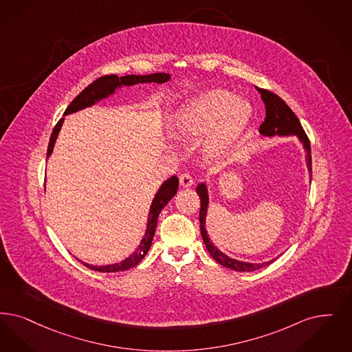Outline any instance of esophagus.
Segmentation results:
<instances>
[{
    "label": "esophagus",
    "mask_w": 352,
    "mask_h": 352,
    "mask_svg": "<svg viewBox=\"0 0 352 352\" xmlns=\"http://www.w3.org/2000/svg\"><path fill=\"white\" fill-rule=\"evenodd\" d=\"M179 183H181L182 187H191L194 184V179H192V177L190 174L184 173V174L179 177Z\"/></svg>",
    "instance_id": "34e87169"
}]
</instances>
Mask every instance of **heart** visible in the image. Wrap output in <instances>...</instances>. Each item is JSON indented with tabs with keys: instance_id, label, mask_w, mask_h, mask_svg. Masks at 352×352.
Returning <instances> with one entry per match:
<instances>
[{
	"instance_id": "heart-1",
	"label": "heart",
	"mask_w": 352,
	"mask_h": 352,
	"mask_svg": "<svg viewBox=\"0 0 352 352\" xmlns=\"http://www.w3.org/2000/svg\"><path fill=\"white\" fill-rule=\"evenodd\" d=\"M252 104L226 89H210L191 99L175 115V133L187 140L209 132L203 149L210 157H221L241 139L252 119Z\"/></svg>"
}]
</instances>
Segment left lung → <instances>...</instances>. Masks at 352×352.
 <instances>
[{"label": "left lung", "instance_id": "1", "mask_svg": "<svg viewBox=\"0 0 352 352\" xmlns=\"http://www.w3.org/2000/svg\"><path fill=\"white\" fill-rule=\"evenodd\" d=\"M256 90L261 94V98L265 102L266 106V119L265 122L259 126V133L262 136H292L295 135L296 138L302 144L304 149H305V160H307V166L310 174V179H311V153H310V142L307 133L304 132L300 120L297 119L295 113L289 109V106L276 94H274L272 91L266 90V89H261L256 87ZM197 192L200 197V212H199V221H200V232H201V237L204 241V245L208 250V253L211 254L212 258L220 263L224 267L239 271V272H250L255 271L259 268L266 267L270 263H272L275 259H271L268 262H262V263H250V262H242L239 259H233L230 256H228L226 253L220 252L213 243L211 239L208 236V232L206 229V217H207V212H208V203H210V197H208V188L206 183H199L197 187Z\"/></svg>", "mask_w": 352, "mask_h": 352}]
</instances>
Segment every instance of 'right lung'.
<instances>
[{"label":"right lung","instance_id":"obj_1","mask_svg":"<svg viewBox=\"0 0 352 352\" xmlns=\"http://www.w3.org/2000/svg\"><path fill=\"white\" fill-rule=\"evenodd\" d=\"M170 74L168 73H152V74H128V76H122L118 77L116 74H110V76H103L98 80H96L93 84L89 85L87 87H85L84 90L73 99L71 104L68 106V109L65 110L64 116L69 115V113H77L80 110H84L86 107H90L93 104H96L102 99L109 98L110 96H113V93L118 89H122L123 86H132L136 84H164L166 81H169ZM64 123V118H61L57 122L56 126L52 131L50 144H48V149H47V158L52 155L54 152V146L56 142L58 132ZM178 184L179 181L175 175H173L168 181L161 184V187L158 188L157 194L153 197V201L151 204V210L148 214V223H146V230L145 234L141 239L138 249L131 254L124 261L119 262V263H113V265H106V266H93V265H87L82 261H80L77 258V261H80L86 267L91 268L94 271L98 272H118V271H126L129 268L135 267L136 265H139L141 261L144 259V256L149 252L152 241L155 237V228H157V220L160 216V212L164 210V207L169 203L170 200L177 194L178 190Z\"/></svg>","mask_w":352,"mask_h":352}]
</instances>
